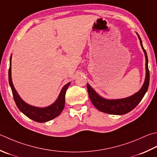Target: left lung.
Returning <instances> with one entry per match:
<instances>
[{"label":"left lung","instance_id":"obj_1","mask_svg":"<svg viewBox=\"0 0 157 157\" xmlns=\"http://www.w3.org/2000/svg\"><path fill=\"white\" fill-rule=\"evenodd\" d=\"M137 36L139 37L141 46H142L146 57V78L142 87L137 93L131 97L121 99H106L99 96L89 84H87L88 95L91 102L93 103L94 106L101 112L113 115L125 114V113L131 112L140 103L148 90L150 82L148 56H147L146 52L143 47L142 39L140 37L139 35H137Z\"/></svg>","mask_w":157,"mask_h":157}]
</instances>
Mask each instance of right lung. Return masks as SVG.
Wrapping results in <instances>:
<instances>
[{"instance_id":"add662e5","label":"right lung","mask_w":157,"mask_h":157,"mask_svg":"<svg viewBox=\"0 0 157 157\" xmlns=\"http://www.w3.org/2000/svg\"><path fill=\"white\" fill-rule=\"evenodd\" d=\"M9 82L13 93V99L20 111L28 118L33 120L34 121L38 122H45L50 121L51 120L56 118L60 114V113L64 109V103H65V93L67 89L70 85V82L64 85L61 90L59 96L56 101L45 107H37L29 105L21 99V97L17 94L15 90L11 79V56L10 57V64L9 69Z\"/></svg>"}]
</instances>
